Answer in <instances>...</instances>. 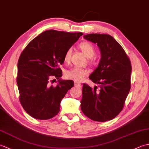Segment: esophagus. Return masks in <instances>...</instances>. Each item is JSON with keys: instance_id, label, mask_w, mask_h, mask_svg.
<instances>
[{"instance_id": "34e87169", "label": "esophagus", "mask_w": 149, "mask_h": 149, "mask_svg": "<svg viewBox=\"0 0 149 149\" xmlns=\"http://www.w3.org/2000/svg\"><path fill=\"white\" fill-rule=\"evenodd\" d=\"M75 86H77V87H81V83H76V82H75Z\"/></svg>"}]
</instances>
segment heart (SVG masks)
I'll list each match as a JSON object with an SVG mask.
<instances>
[{
	"label": "heart",
	"instance_id": "obj_1",
	"mask_svg": "<svg viewBox=\"0 0 149 149\" xmlns=\"http://www.w3.org/2000/svg\"><path fill=\"white\" fill-rule=\"evenodd\" d=\"M79 48L81 49L87 58H91L95 54V49L92 44L90 42H82L79 44ZM72 53V48L70 47L65 54L64 56V61L66 63H69L70 61L71 56ZM90 63H92V61H90ZM89 74L88 70L79 68V67H73L71 69L68 70L65 73V77L68 79L73 80L75 82H80L83 79L87 76Z\"/></svg>",
	"mask_w": 149,
	"mask_h": 149
}]
</instances>
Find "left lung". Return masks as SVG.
Returning <instances> with one entry per match:
<instances>
[{
    "instance_id": "obj_1",
    "label": "left lung",
    "mask_w": 149,
    "mask_h": 149,
    "mask_svg": "<svg viewBox=\"0 0 149 149\" xmlns=\"http://www.w3.org/2000/svg\"><path fill=\"white\" fill-rule=\"evenodd\" d=\"M84 38L97 44L101 59L99 66L90 75L99 90L83 84L81 110L94 121H108L121 112L130 91L131 61L122 47L109 34H89Z\"/></svg>"
}]
</instances>
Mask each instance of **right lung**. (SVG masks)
Returning a JSON list of instances; mask_svg holds the SVG:
<instances>
[{"label":"right lung","mask_w":149,"mask_h":149,"mask_svg":"<svg viewBox=\"0 0 149 149\" xmlns=\"http://www.w3.org/2000/svg\"><path fill=\"white\" fill-rule=\"evenodd\" d=\"M82 33L48 30L31 41L18 61L17 82L19 100L33 118L48 120L60 111V103L74 86L72 80L61 81L65 54L77 42ZM56 77L59 83L52 85Z\"/></svg>","instance_id":"add662e5"}]
</instances>
